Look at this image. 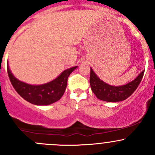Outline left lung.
I'll return each mask as SVG.
<instances>
[{"mask_svg":"<svg viewBox=\"0 0 155 155\" xmlns=\"http://www.w3.org/2000/svg\"><path fill=\"white\" fill-rule=\"evenodd\" d=\"M145 70L140 72L132 80L122 85H112L102 79L91 68L90 85L97 97L107 102H119L129 97L136 91L143 77Z\"/></svg>","mask_w":155,"mask_h":155,"instance_id":"8db88e82","label":"left lung"}]
</instances>
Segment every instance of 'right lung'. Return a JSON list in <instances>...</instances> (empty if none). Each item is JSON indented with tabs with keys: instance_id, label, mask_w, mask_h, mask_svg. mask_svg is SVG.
<instances>
[{
	"instance_id": "1",
	"label": "right lung",
	"mask_w": 155,
	"mask_h": 155,
	"mask_svg": "<svg viewBox=\"0 0 155 155\" xmlns=\"http://www.w3.org/2000/svg\"><path fill=\"white\" fill-rule=\"evenodd\" d=\"M77 67L66 69L54 79L41 84L29 83L18 79L12 73L8 63L7 73L11 84L23 99L34 105L46 106L61 98L66 90L69 76Z\"/></svg>"
}]
</instances>
